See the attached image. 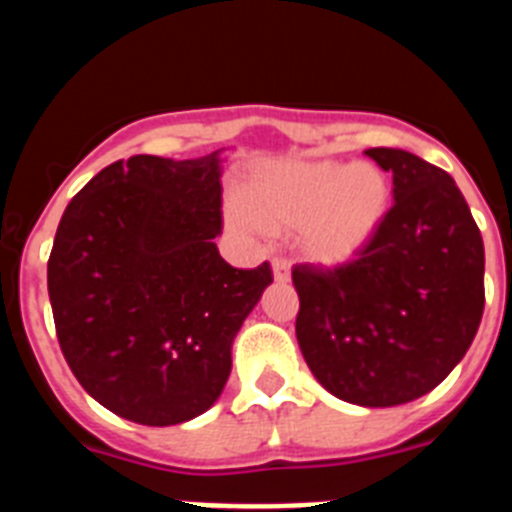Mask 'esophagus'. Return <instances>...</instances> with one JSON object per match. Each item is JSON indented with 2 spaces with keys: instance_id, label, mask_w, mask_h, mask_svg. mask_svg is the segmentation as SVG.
Returning <instances> with one entry per match:
<instances>
[{
  "instance_id": "1",
  "label": "esophagus",
  "mask_w": 512,
  "mask_h": 512,
  "mask_svg": "<svg viewBox=\"0 0 512 512\" xmlns=\"http://www.w3.org/2000/svg\"><path fill=\"white\" fill-rule=\"evenodd\" d=\"M271 274H274V282L287 284L289 282V264L284 259L271 261Z\"/></svg>"
}]
</instances>
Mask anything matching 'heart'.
Listing matches in <instances>:
<instances>
[{"label":"heart","mask_w":512,"mask_h":512,"mask_svg":"<svg viewBox=\"0 0 512 512\" xmlns=\"http://www.w3.org/2000/svg\"><path fill=\"white\" fill-rule=\"evenodd\" d=\"M395 184L372 161H284L259 171L243 187L230 225L269 233L297 230L312 264L338 269L377 241L390 217Z\"/></svg>","instance_id":"b5f03b06"}]
</instances>
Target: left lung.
<instances>
[{
  "label": "left lung",
  "instance_id": "8db88e82",
  "mask_svg": "<svg viewBox=\"0 0 512 512\" xmlns=\"http://www.w3.org/2000/svg\"><path fill=\"white\" fill-rule=\"evenodd\" d=\"M364 153L392 171L395 205L356 261L292 269L295 328L330 395L395 408L438 387L472 346L485 310V243L446 171L400 148Z\"/></svg>",
  "mask_w": 512,
  "mask_h": 512
}]
</instances>
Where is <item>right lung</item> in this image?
Listing matches in <instances>:
<instances>
[{"instance_id":"1","label":"right lung","mask_w":512,"mask_h":512,"mask_svg":"<svg viewBox=\"0 0 512 512\" xmlns=\"http://www.w3.org/2000/svg\"><path fill=\"white\" fill-rule=\"evenodd\" d=\"M223 151L115 161L58 223L48 295L61 351L81 387L133 423H187L215 405L271 284L266 261L233 269L215 246Z\"/></svg>"}]
</instances>
